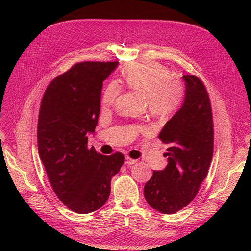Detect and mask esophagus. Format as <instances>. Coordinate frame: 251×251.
Masks as SVG:
<instances>
[{
  "instance_id": "1",
  "label": "esophagus",
  "mask_w": 251,
  "mask_h": 251,
  "mask_svg": "<svg viewBox=\"0 0 251 251\" xmlns=\"http://www.w3.org/2000/svg\"><path fill=\"white\" fill-rule=\"evenodd\" d=\"M136 162H137V160H134V159H131V158L128 157V156H125L124 163H125L126 165H133V164H135Z\"/></svg>"
}]
</instances>
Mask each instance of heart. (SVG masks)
<instances>
[{
  "label": "heart",
  "instance_id": "obj_1",
  "mask_svg": "<svg viewBox=\"0 0 251 251\" xmlns=\"http://www.w3.org/2000/svg\"><path fill=\"white\" fill-rule=\"evenodd\" d=\"M123 80L131 89L147 98L149 109L154 115L169 116L183 101L184 89L181 82L173 78L171 70L159 62H135L126 65ZM119 93V85L116 82L109 83L103 92L102 105L112 106Z\"/></svg>",
  "mask_w": 251,
  "mask_h": 251
}]
</instances>
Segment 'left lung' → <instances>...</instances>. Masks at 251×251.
<instances>
[{
	"instance_id": "left-lung-1",
	"label": "left lung",
	"mask_w": 251,
	"mask_h": 251,
	"mask_svg": "<svg viewBox=\"0 0 251 251\" xmlns=\"http://www.w3.org/2000/svg\"><path fill=\"white\" fill-rule=\"evenodd\" d=\"M183 105L166 123L159 138L168 145V165L154 171L144 196L154 209L173 214L197 196L213 153V123L208 94L194 75H184Z\"/></svg>"
}]
</instances>
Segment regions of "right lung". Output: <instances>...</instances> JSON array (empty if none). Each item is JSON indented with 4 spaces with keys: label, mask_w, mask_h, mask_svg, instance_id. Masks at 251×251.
Returning a JSON list of instances; mask_svg holds the SVG:
<instances>
[{
    "label": "right lung",
    "mask_w": 251,
    "mask_h": 251,
    "mask_svg": "<svg viewBox=\"0 0 251 251\" xmlns=\"http://www.w3.org/2000/svg\"><path fill=\"white\" fill-rule=\"evenodd\" d=\"M118 61H85L74 65L48 86L40 108L38 147L50 183L60 201L77 213L100 208L110 183L124 163L115 153L103 156L87 148L100 112L103 81Z\"/></svg>",
    "instance_id": "1"
}]
</instances>
